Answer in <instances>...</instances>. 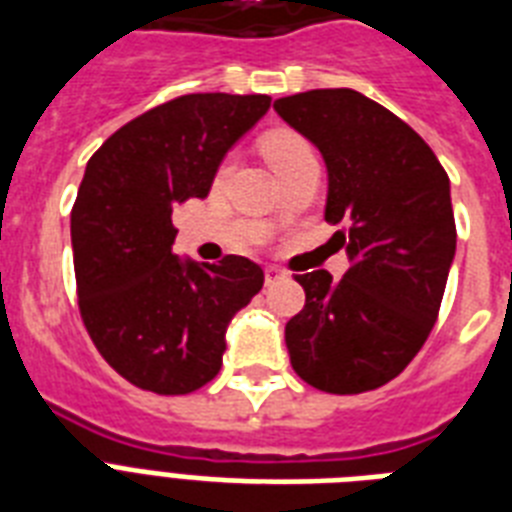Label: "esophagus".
<instances>
[{
    "label": "esophagus",
    "instance_id": "34e87169",
    "mask_svg": "<svg viewBox=\"0 0 512 512\" xmlns=\"http://www.w3.org/2000/svg\"><path fill=\"white\" fill-rule=\"evenodd\" d=\"M282 277H285V272H282L280 267H267V269H264V282H267V285H275V282L282 280Z\"/></svg>",
    "mask_w": 512,
    "mask_h": 512
}]
</instances>
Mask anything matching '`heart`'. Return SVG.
<instances>
[{"instance_id": "heart-1", "label": "heart", "mask_w": 512, "mask_h": 512, "mask_svg": "<svg viewBox=\"0 0 512 512\" xmlns=\"http://www.w3.org/2000/svg\"><path fill=\"white\" fill-rule=\"evenodd\" d=\"M261 147H264V155H267V161L272 163V169L277 171V177H285V174H290V171L298 169V166L317 161V158H314L312 145H309V142L296 132L267 134L264 142H261ZM230 169H232V158H227V161L219 166V179L227 177Z\"/></svg>"}]
</instances>
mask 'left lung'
I'll list each match as a JSON object with an SVG mask.
<instances>
[{
	"instance_id": "8db88e82",
	"label": "left lung",
	"mask_w": 512,
	"mask_h": 512,
	"mask_svg": "<svg viewBox=\"0 0 512 512\" xmlns=\"http://www.w3.org/2000/svg\"><path fill=\"white\" fill-rule=\"evenodd\" d=\"M325 158V219L346 224L349 272L296 275L304 309L285 325L290 365L327 394L394 380L439 317L457 230L449 177L412 126L354 89L275 100Z\"/></svg>"
}]
</instances>
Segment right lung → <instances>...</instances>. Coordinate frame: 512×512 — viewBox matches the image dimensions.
I'll list each match as a JSON object with an SVG mask.
<instances>
[{
	"label": "right lung",
	"instance_id": "right-lung-1",
	"mask_svg": "<svg viewBox=\"0 0 512 512\" xmlns=\"http://www.w3.org/2000/svg\"><path fill=\"white\" fill-rule=\"evenodd\" d=\"M267 94H185L147 110L89 158L71 211L81 320L113 370L153 394L216 378L224 333L264 285L245 256L179 259L171 211L206 198L224 155L269 110Z\"/></svg>",
	"mask_w": 512,
	"mask_h": 512
}]
</instances>
